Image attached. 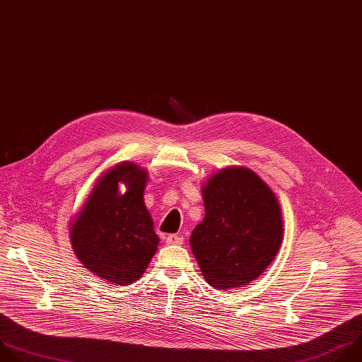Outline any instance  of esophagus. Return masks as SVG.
<instances>
[{
    "label": "esophagus",
    "instance_id": "34e87169",
    "mask_svg": "<svg viewBox=\"0 0 362 362\" xmlns=\"http://www.w3.org/2000/svg\"><path fill=\"white\" fill-rule=\"evenodd\" d=\"M184 243V238L181 237V235H168L167 238H165V244H168V245H181Z\"/></svg>",
    "mask_w": 362,
    "mask_h": 362
}]
</instances>
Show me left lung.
<instances>
[{"label": "left lung", "instance_id": "1", "mask_svg": "<svg viewBox=\"0 0 362 362\" xmlns=\"http://www.w3.org/2000/svg\"><path fill=\"white\" fill-rule=\"evenodd\" d=\"M205 216L189 245L204 279L215 290L255 281L276 257L284 234L274 191L247 167L214 173L201 187Z\"/></svg>", "mask_w": 362, "mask_h": 362}]
</instances>
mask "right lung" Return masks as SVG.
<instances>
[{
  "label": "right lung",
  "mask_w": 362,
  "mask_h": 362,
  "mask_svg": "<svg viewBox=\"0 0 362 362\" xmlns=\"http://www.w3.org/2000/svg\"><path fill=\"white\" fill-rule=\"evenodd\" d=\"M147 181L148 171L135 163L110 167L69 223V241L77 258L117 286L138 281L158 250L160 238L144 202Z\"/></svg>",
  "instance_id": "obj_1"
}]
</instances>
